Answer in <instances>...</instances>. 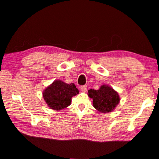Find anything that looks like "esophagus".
<instances>
[{
    "label": "esophagus",
    "mask_w": 159,
    "mask_h": 159,
    "mask_svg": "<svg viewBox=\"0 0 159 159\" xmlns=\"http://www.w3.org/2000/svg\"><path fill=\"white\" fill-rule=\"evenodd\" d=\"M87 85H81L80 86V89L81 90L84 91V92H85L86 91H87Z\"/></svg>",
    "instance_id": "1"
}]
</instances>
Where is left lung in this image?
<instances>
[{"label": "left lung", "mask_w": 159, "mask_h": 159, "mask_svg": "<svg viewBox=\"0 0 159 159\" xmlns=\"http://www.w3.org/2000/svg\"><path fill=\"white\" fill-rule=\"evenodd\" d=\"M88 95L93 99V107L104 113L112 111L120 100L117 91L105 85L101 86L98 90L89 89Z\"/></svg>", "instance_id": "1"}]
</instances>
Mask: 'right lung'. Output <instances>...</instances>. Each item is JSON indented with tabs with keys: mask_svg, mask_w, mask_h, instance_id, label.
I'll use <instances>...</instances> for the list:
<instances>
[{
	"mask_svg": "<svg viewBox=\"0 0 159 159\" xmlns=\"http://www.w3.org/2000/svg\"><path fill=\"white\" fill-rule=\"evenodd\" d=\"M79 93L74 84H67L56 80L43 93V97L48 107L54 110L63 109L70 105L71 98Z\"/></svg>",
	"mask_w": 159,
	"mask_h": 159,
	"instance_id": "obj_1",
	"label": "right lung"
}]
</instances>
